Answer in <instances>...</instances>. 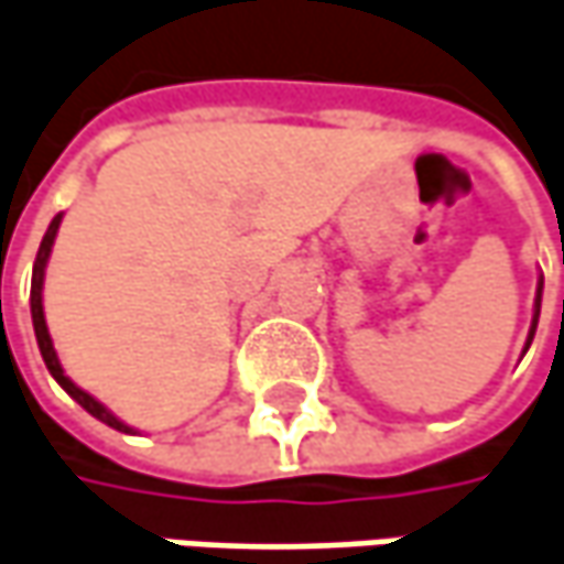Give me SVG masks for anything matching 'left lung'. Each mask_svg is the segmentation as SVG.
<instances>
[{
    "instance_id": "8db88e82",
    "label": "left lung",
    "mask_w": 564,
    "mask_h": 564,
    "mask_svg": "<svg viewBox=\"0 0 564 564\" xmlns=\"http://www.w3.org/2000/svg\"><path fill=\"white\" fill-rule=\"evenodd\" d=\"M540 292H543V282H540ZM536 317H540V295H536ZM536 317H533V326H530V339H527V346L533 343V333H536Z\"/></svg>"
}]
</instances>
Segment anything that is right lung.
Listing matches in <instances>:
<instances>
[{
	"instance_id": "right-lung-1",
	"label": "right lung",
	"mask_w": 564,
	"mask_h": 564,
	"mask_svg": "<svg viewBox=\"0 0 564 564\" xmlns=\"http://www.w3.org/2000/svg\"><path fill=\"white\" fill-rule=\"evenodd\" d=\"M59 221H63V212L50 221V228H46V235L41 240V250H37V260H34V279H31V317H34V333H37V346H41L43 361H46V371L56 378V383L69 393L72 400L78 403L82 409H88L95 419H100L104 425H110V429H117V432H129L127 425L117 419V415H110L107 409L100 406L95 397H88L85 390H78L75 383H72L66 375H63V368H59V358L53 352V343H50V333H46V321H43V269H46V260H50V247H53V238H56V228H59Z\"/></svg>"
}]
</instances>
